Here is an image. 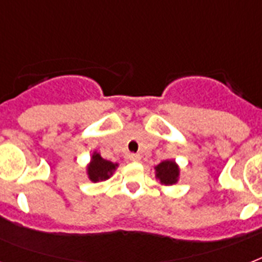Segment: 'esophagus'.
<instances>
[{"label": "esophagus", "instance_id": "esophagus-1", "mask_svg": "<svg viewBox=\"0 0 262 262\" xmlns=\"http://www.w3.org/2000/svg\"><path fill=\"white\" fill-rule=\"evenodd\" d=\"M129 159H130L132 162H139V160L141 159V156L137 155V154H129Z\"/></svg>", "mask_w": 262, "mask_h": 262}]
</instances>
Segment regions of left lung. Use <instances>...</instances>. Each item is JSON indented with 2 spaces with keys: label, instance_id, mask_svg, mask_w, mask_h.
Here are the masks:
<instances>
[{
  "label": "left lung",
  "instance_id": "left-lung-1",
  "mask_svg": "<svg viewBox=\"0 0 262 262\" xmlns=\"http://www.w3.org/2000/svg\"><path fill=\"white\" fill-rule=\"evenodd\" d=\"M155 177L162 185H174L179 179V167L174 160H164L155 166Z\"/></svg>",
  "mask_w": 262,
  "mask_h": 262
}]
</instances>
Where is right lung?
<instances>
[{
  "label": "right lung",
  "mask_w": 262,
  "mask_h": 262,
  "mask_svg": "<svg viewBox=\"0 0 262 262\" xmlns=\"http://www.w3.org/2000/svg\"><path fill=\"white\" fill-rule=\"evenodd\" d=\"M118 167V163H113L110 160L103 159L100 154L94 152L91 162L87 167L88 178L92 182H99V181H106L114 174L115 168Z\"/></svg>",
  "instance_id": "right-lung-1"
}]
</instances>
